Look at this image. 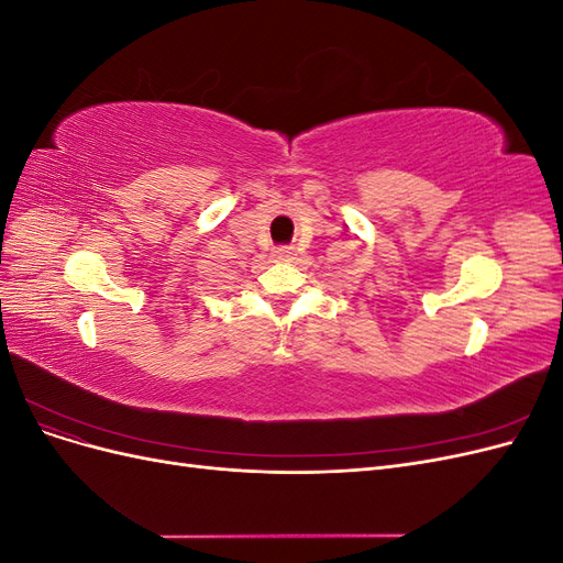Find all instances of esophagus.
I'll return each instance as SVG.
<instances>
[{"label":"esophagus","mask_w":563,"mask_h":563,"mask_svg":"<svg viewBox=\"0 0 563 563\" xmlns=\"http://www.w3.org/2000/svg\"><path fill=\"white\" fill-rule=\"evenodd\" d=\"M291 255H294V251L288 249V246H277V249H275V258H279V261L291 258Z\"/></svg>","instance_id":"esophagus-1"}]
</instances>
